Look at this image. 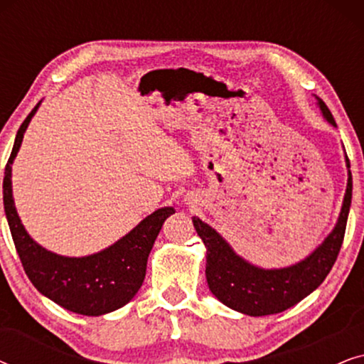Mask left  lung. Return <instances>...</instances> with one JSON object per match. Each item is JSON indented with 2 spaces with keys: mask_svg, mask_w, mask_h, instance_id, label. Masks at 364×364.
<instances>
[{
  "mask_svg": "<svg viewBox=\"0 0 364 364\" xmlns=\"http://www.w3.org/2000/svg\"><path fill=\"white\" fill-rule=\"evenodd\" d=\"M316 104L328 124L336 127L326 104L320 97H316ZM345 161L348 183L336 225L310 255L290 267L262 268L253 265L237 255L230 243L215 228L198 217H192L193 227L207 248L205 277L208 288L223 305L248 316L275 315L296 305L321 285L340 253L350 213L353 178L346 154Z\"/></svg>",
  "mask_w": 364,
  "mask_h": 364,
  "instance_id": "8db88e82",
  "label": "left lung"
}]
</instances>
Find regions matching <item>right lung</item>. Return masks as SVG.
I'll return each mask as SVG.
<instances>
[{"instance_id":"obj_1","label":"right lung","mask_w":364,"mask_h":364,"mask_svg":"<svg viewBox=\"0 0 364 364\" xmlns=\"http://www.w3.org/2000/svg\"><path fill=\"white\" fill-rule=\"evenodd\" d=\"M41 102L29 112L19 127L9 161L4 168L3 203L14 247L23 268L36 290L73 313L101 316L127 305L142 287L147 258L172 207H162L111 247L86 257H64L34 242L14 207L11 166L21 147L24 132Z\"/></svg>"}]
</instances>
